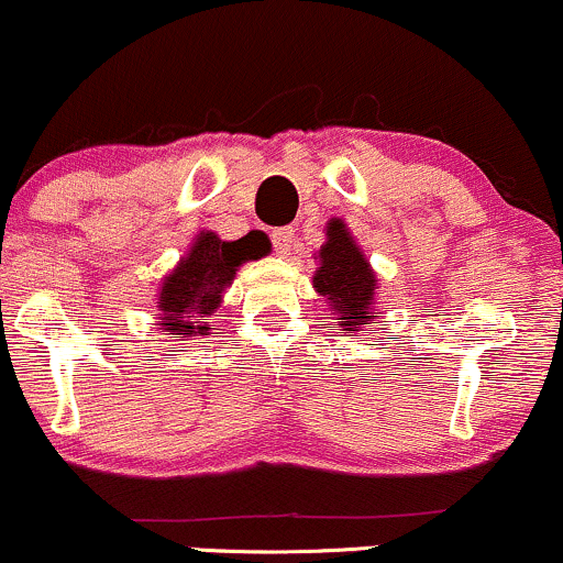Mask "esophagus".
I'll use <instances>...</instances> for the list:
<instances>
[{
  "mask_svg": "<svg viewBox=\"0 0 563 563\" xmlns=\"http://www.w3.org/2000/svg\"><path fill=\"white\" fill-rule=\"evenodd\" d=\"M272 245H275L277 256H291V245H294L291 227H283V230L272 232Z\"/></svg>",
  "mask_w": 563,
  "mask_h": 563,
  "instance_id": "esophagus-1",
  "label": "esophagus"
}]
</instances>
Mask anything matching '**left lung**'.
<instances>
[{"mask_svg":"<svg viewBox=\"0 0 563 563\" xmlns=\"http://www.w3.org/2000/svg\"><path fill=\"white\" fill-rule=\"evenodd\" d=\"M314 258L318 269L312 275V288L329 305V329L352 336L379 318L374 310L379 288L376 272L342 219H331L325 224V243Z\"/></svg>","mask_w":563,"mask_h":563,"instance_id":"obj_1","label":"left lung"}]
</instances>
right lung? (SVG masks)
Returning <instances> with one entry per match:
<instances>
[{"label": "right lung", "instance_id": "right-lung-1", "mask_svg": "<svg viewBox=\"0 0 563 563\" xmlns=\"http://www.w3.org/2000/svg\"><path fill=\"white\" fill-rule=\"evenodd\" d=\"M262 258V243L253 234L221 240L202 230L191 240L181 262L163 277L157 294V329L173 339L208 336V318L219 310L224 291L245 262Z\"/></svg>", "mask_w": 563, "mask_h": 563}]
</instances>
